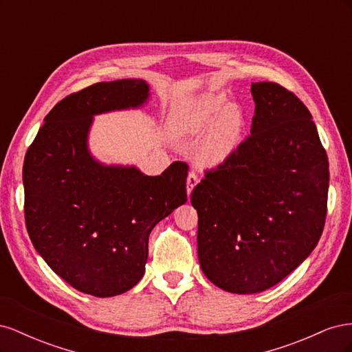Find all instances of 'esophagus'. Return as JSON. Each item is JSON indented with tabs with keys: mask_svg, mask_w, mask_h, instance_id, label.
Returning <instances> with one entry per match:
<instances>
[{
	"mask_svg": "<svg viewBox=\"0 0 352 352\" xmlns=\"http://www.w3.org/2000/svg\"><path fill=\"white\" fill-rule=\"evenodd\" d=\"M198 182H199V180H198L197 173L195 172H189L188 179H186V192H188V197L190 195V192H192V189L197 186Z\"/></svg>",
	"mask_w": 352,
	"mask_h": 352,
	"instance_id": "obj_1",
	"label": "esophagus"
}]
</instances>
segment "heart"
<instances>
[{
    "label": "heart",
    "mask_w": 352,
    "mask_h": 352,
    "mask_svg": "<svg viewBox=\"0 0 352 352\" xmlns=\"http://www.w3.org/2000/svg\"><path fill=\"white\" fill-rule=\"evenodd\" d=\"M208 126L197 153L198 163L206 167L223 163L236 150L243 127L239 109L228 104L223 95L208 92L185 102L172 116L176 136H199Z\"/></svg>",
    "instance_id": "obj_1"
}]
</instances>
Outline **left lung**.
Instances as JSON below:
<instances>
[{"label": "left lung", "instance_id": "obj_1", "mask_svg": "<svg viewBox=\"0 0 352 352\" xmlns=\"http://www.w3.org/2000/svg\"><path fill=\"white\" fill-rule=\"evenodd\" d=\"M251 94V135L190 194L201 270L233 294L263 292L292 273L327 212L329 162L310 111L279 83H252Z\"/></svg>", "mask_w": 352, "mask_h": 352}]
</instances>
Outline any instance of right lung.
Listing matches in <instances>:
<instances>
[{"label":"right lung","instance_id":"add662e5","mask_svg":"<svg viewBox=\"0 0 352 352\" xmlns=\"http://www.w3.org/2000/svg\"><path fill=\"white\" fill-rule=\"evenodd\" d=\"M150 97L142 79L91 85L54 105L23 164L29 238L50 267L74 289L114 296L141 280L148 236L186 202L188 164L160 176L135 166H105L88 150L95 114L138 109Z\"/></svg>","mask_w":352,"mask_h":352}]
</instances>
